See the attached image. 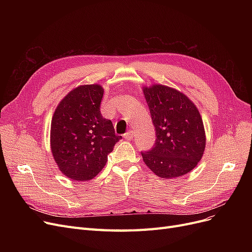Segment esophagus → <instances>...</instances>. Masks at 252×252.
I'll return each mask as SVG.
<instances>
[{
  "mask_svg": "<svg viewBox=\"0 0 252 252\" xmlns=\"http://www.w3.org/2000/svg\"><path fill=\"white\" fill-rule=\"evenodd\" d=\"M124 138H125L126 140H127V141H130V140H133V138H134V133H133V130H129V131H128V133L125 134Z\"/></svg>",
  "mask_w": 252,
  "mask_h": 252,
  "instance_id": "34e87169",
  "label": "esophagus"
}]
</instances>
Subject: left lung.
<instances>
[{
    "label": "left lung",
    "instance_id": "8db88e82",
    "mask_svg": "<svg viewBox=\"0 0 252 252\" xmlns=\"http://www.w3.org/2000/svg\"><path fill=\"white\" fill-rule=\"evenodd\" d=\"M144 97L155 126L156 141L143 160L162 179H174L191 171L205 150L206 136L196 105L182 92L164 85L143 87Z\"/></svg>",
    "mask_w": 252,
    "mask_h": 252
}]
</instances>
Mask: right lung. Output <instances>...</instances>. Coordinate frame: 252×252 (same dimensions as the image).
<instances>
[{
    "label": "right lung",
    "mask_w": 252,
    "mask_h": 252,
    "mask_svg": "<svg viewBox=\"0 0 252 252\" xmlns=\"http://www.w3.org/2000/svg\"><path fill=\"white\" fill-rule=\"evenodd\" d=\"M102 86L83 85L70 91L52 117L51 151L61 173L73 181L94 179L122 139L102 116Z\"/></svg>",
    "instance_id": "1"
}]
</instances>
